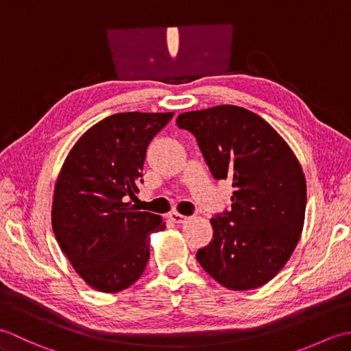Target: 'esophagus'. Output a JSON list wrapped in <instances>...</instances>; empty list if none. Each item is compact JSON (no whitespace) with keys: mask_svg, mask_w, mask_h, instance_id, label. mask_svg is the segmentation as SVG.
<instances>
[{"mask_svg":"<svg viewBox=\"0 0 351 351\" xmlns=\"http://www.w3.org/2000/svg\"><path fill=\"white\" fill-rule=\"evenodd\" d=\"M170 219L175 223H178V225H181V223H185L190 220V217H187V215H182L180 213H170Z\"/></svg>","mask_w":351,"mask_h":351,"instance_id":"esophagus-1","label":"esophagus"}]
</instances>
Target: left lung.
<instances>
[{"mask_svg":"<svg viewBox=\"0 0 351 351\" xmlns=\"http://www.w3.org/2000/svg\"><path fill=\"white\" fill-rule=\"evenodd\" d=\"M176 123L196 137L214 180L234 189L229 211L211 219L213 240L196 259L229 289L264 285L300 240L306 181L299 160L270 123L243 107L189 111Z\"/></svg>","mask_w":351,"mask_h":351,"instance_id":"obj_1","label":"left lung"}]
</instances>
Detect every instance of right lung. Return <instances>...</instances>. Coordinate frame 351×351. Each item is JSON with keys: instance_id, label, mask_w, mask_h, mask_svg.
I'll use <instances>...</instances> for the list:
<instances>
[{"instance_id": "add662e5", "label": "right lung", "mask_w": 351, "mask_h": 351, "mask_svg": "<svg viewBox=\"0 0 351 351\" xmlns=\"http://www.w3.org/2000/svg\"><path fill=\"white\" fill-rule=\"evenodd\" d=\"M173 113H117L87 130L71 149L52 200V230L87 285L117 293L143 274L149 235L166 228L160 215L128 202L143 182L151 140Z\"/></svg>"}]
</instances>
